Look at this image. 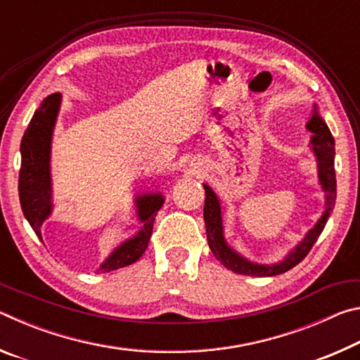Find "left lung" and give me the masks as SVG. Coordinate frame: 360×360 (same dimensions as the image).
<instances>
[{
	"label": "left lung",
	"instance_id": "left-lung-1",
	"mask_svg": "<svg viewBox=\"0 0 360 360\" xmlns=\"http://www.w3.org/2000/svg\"><path fill=\"white\" fill-rule=\"evenodd\" d=\"M307 130L313 133L311 139H309V149L313 150L316 157L319 184L322 191L326 192L324 212L318 219V222L314 224V227L308 230V233L303 236V240L298 245H295V248H292L288 255L283 260L276 262V264H257V262L246 259L245 255H241L229 245L224 235V206L221 198L217 197V193L208 184H203L206 193L203 217L210 249L214 254V257L225 268H229L233 273L257 278L281 275V273H285L290 268H294L307 257V254L311 251L313 245L318 241L319 235L324 230L328 217H330L333 211L335 200H337V179H335V139L330 130H328L324 117L319 114L318 105L313 106L311 117L307 122Z\"/></svg>",
	"mask_w": 360,
	"mask_h": 360
}]
</instances>
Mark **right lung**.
<instances>
[{"label":"right lung","mask_w":360,"mask_h":360,"mask_svg":"<svg viewBox=\"0 0 360 360\" xmlns=\"http://www.w3.org/2000/svg\"><path fill=\"white\" fill-rule=\"evenodd\" d=\"M62 106V94H52L42 100L23 133L20 143L19 197L23 216L42 241L41 227L52 214V178L51 148L52 135ZM165 197L162 193H144L135 197L138 221L143 224L138 233L114 249L96 273H108L117 268L135 264L149 245L157 211L162 208Z\"/></svg>","instance_id":"1"}]
</instances>
